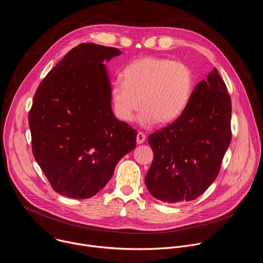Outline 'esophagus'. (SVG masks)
Wrapping results in <instances>:
<instances>
[{
	"instance_id": "34e87169",
	"label": "esophagus",
	"mask_w": 263,
	"mask_h": 263,
	"mask_svg": "<svg viewBox=\"0 0 263 263\" xmlns=\"http://www.w3.org/2000/svg\"><path fill=\"white\" fill-rule=\"evenodd\" d=\"M144 140H145V135L142 132H138L137 136H136V142L138 144H140V143H143Z\"/></svg>"
}]
</instances>
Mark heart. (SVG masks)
Instances as JSON below:
<instances>
[{
    "label": "heart",
    "mask_w": 263,
    "mask_h": 263,
    "mask_svg": "<svg viewBox=\"0 0 263 263\" xmlns=\"http://www.w3.org/2000/svg\"><path fill=\"white\" fill-rule=\"evenodd\" d=\"M122 79L110 87L112 109L120 121L129 123L141 106L142 125L168 124L178 119L195 87L191 65L164 57L146 56L132 61L124 68Z\"/></svg>",
    "instance_id": "heart-1"
}]
</instances>
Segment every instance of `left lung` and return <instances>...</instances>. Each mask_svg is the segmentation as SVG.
I'll return each mask as SVG.
<instances>
[{"mask_svg": "<svg viewBox=\"0 0 263 263\" xmlns=\"http://www.w3.org/2000/svg\"><path fill=\"white\" fill-rule=\"evenodd\" d=\"M231 111L227 86L214 68L181 116L147 138L154 159L144 182L154 198L190 202L212 184L231 142Z\"/></svg>", "mask_w": 263, "mask_h": 263, "instance_id": "obj_1", "label": "left lung"}]
</instances>
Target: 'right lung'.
Masks as SVG:
<instances>
[{
	"mask_svg": "<svg viewBox=\"0 0 263 263\" xmlns=\"http://www.w3.org/2000/svg\"><path fill=\"white\" fill-rule=\"evenodd\" d=\"M117 48L80 44L49 71L29 112L32 151L53 190L88 199L136 146L137 132L114 116L103 61Z\"/></svg>",
	"mask_w": 263,
	"mask_h": 263,
	"instance_id": "add662e5",
	"label": "right lung"
}]
</instances>
